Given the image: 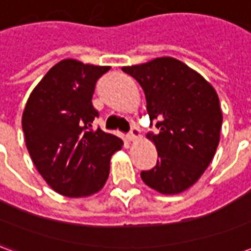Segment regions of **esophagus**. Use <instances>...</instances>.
I'll list each match as a JSON object with an SVG mask.
<instances>
[{"instance_id": "esophagus-1", "label": "esophagus", "mask_w": 251, "mask_h": 251, "mask_svg": "<svg viewBox=\"0 0 251 251\" xmlns=\"http://www.w3.org/2000/svg\"><path fill=\"white\" fill-rule=\"evenodd\" d=\"M140 138H141L140 130L137 129L136 126H134V127H131L130 134H129V140H130V141H138Z\"/></svg>"}]
</instances>
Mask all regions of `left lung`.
<instances>
[{"label": "left lung", "instance_id": "left-lung-1", "mask_svg": "<svg viewBox=\"0 0 251 251\" xmlns=\"http://www.w3.org/2000/svg\"><path fill=\"white\" fill-rule=\"evenodd\" d=\"M122 71L140 83L157 134L147 138L157 149V164L142 171V181L163 195L184 192L200 179L215 156L222 115L215 88L199 72L175 57H156Z\"/></svg>", "mask_w": 251, "mask_h": 251}]
</instances>
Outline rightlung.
I'll use <instances>...</instances> for the list:
<instances>
[{
  "mask_svg": "<svg viewBox=\"0 0 251 251\" xmlns=\"http://www.w3.org/2000/svg\"><path fill=\"white\" fill-rule=\"evenodd\" d=\"M109 66L64 59L52 67L30 93L23 113L25 145L37 172L55 192L87 198L107 181L110 158L124 141L93 129L98 117L95 83Z\"/></svg>",
  "mask_w": 251,
  "mask_h": 251,
  "instance_id": "right-lung-1",
  "label": "right lung"
}]
</instances>
